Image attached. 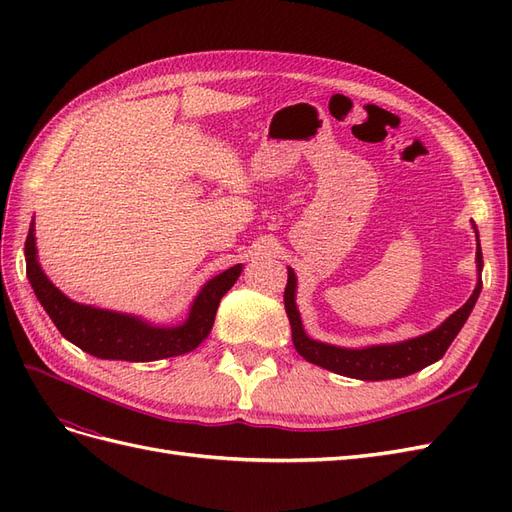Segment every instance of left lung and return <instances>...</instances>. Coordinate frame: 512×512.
I'll return each instance as SVG.
<instances>
[{
  "label": "left lung",
  "mask_w": 512,
  "mask_h": 512,
  "mask_svg": "<svg viewBox=\"0 0 512 512\" xmlns=\"http://www.w3.org/2000/svg\"><path fill=\"white\" fill-rule=\"evenodd\" d=\"M476 241H478V230ZM476 269H478V282L472 292V297L463 303L455 314L448 316L438 329H433L425 335H418L406 342L397 344H380V346H367V348H339L324 342H316V339L309 337L303 331L301 314L294 303V292H297V277L294 271L288 269V284L284 290V305L286 314L290 320L292 329V344L297 352L303 356L305 361L320 365L329 371H335L339 376H348L356 380H393V378H404L414 374V371H421L423 367L440 361L448 346L453 344V339L461 331L463 324H466L472 307L478 299L480 288V271H483V252H480V243H476Z\"/></svg>",
  "instance_id": "obj_1"
}]
</instances>
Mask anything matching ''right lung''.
I'll return each instance as SVG.
<instances>
[{"label":"right lung","instance_id":"1","mask_svg":"<svg viewBox=\"0 0 512 512\" xmlns=\"http://www.w3.org/2000/svg\"><path fill=\"white\" fill-rule=\"evenodd\" d=\"M25 262L29 284H32L40 305L68 342L98 359L130 363L168 359V356H179L198 348L211 333L222 297L243 271L241 265H235L209 280L196 294L188 320L179 327H156V324L130 314L81 305L55 288L38 265L34 222L29 226L25 241Z\"/></svg>","mask_w":512,"mask_h":512}]
</instances>
